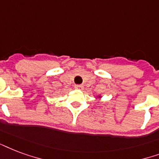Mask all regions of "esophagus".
<instances>
[{"label":"esophagus","mask_w":159,"mask_h":159,"mask_svg":"<svg viewBox=\"0 0 159 159\" xmlns=\"http://www.w3.org/2000/svg\"><path fill=\"white\" fill-rule=\"evenodd\" d=\"M75 89L82 90L84 89V85H82V84H75Z\"/></svg>","instance_id":"esophagus-1"}]
</instances>
